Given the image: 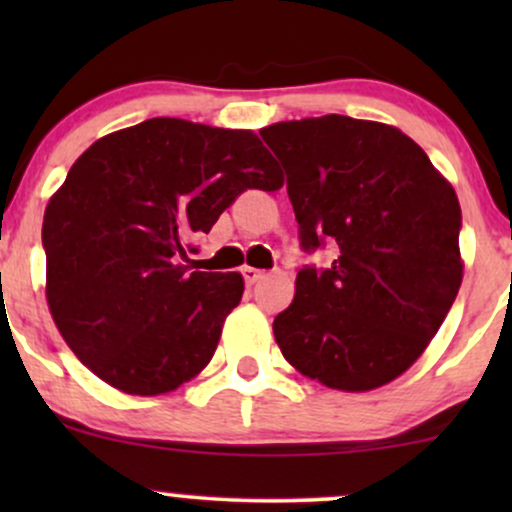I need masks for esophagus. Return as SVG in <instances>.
I'll use <instances>...</instances> for the list:
<instances>
[{
    "label": "esophagus",
    "mask_w": 512,
    "mask_h": 512,
    "mask_svg": "<svg viewBox=\"0 0 512 512\" xmlns=\"http://www.w3.org/2000/svg\"><path fill=\"white\" fill-rule=\"evenodd\" d=\"M243 276H245V284L252 286V284H257V281L262 279L264 272H262V269H255V267H243Z\"/></svg>",
    "instance_id": "obj_1"
}]
</instances>
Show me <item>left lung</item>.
I'll list each match as a JSON object with an SVG mask.
<instances>
[{"instance_id": "left-lung-1", "label": "left lung", "mask_w": 512, "mask_h": 512, "mask_svg": "<svg viewBox=\"0 0 512 512\" xmlns=\"http://www.w3.org/2000/svg\"><path fill=\"white\" fill-rule=\"evenodd\" d=\"M286 168L305 250L337 243L330 269L305 267L276 315L281 354L305 378L368 392L426 351L462 284L455 190L402 129L346 115L260 129Z\"/></svg>"}]
</instances>
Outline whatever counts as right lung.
Masks as SVG:
<instances>
[{"mask_svg": "<svg viewBox=\"0 0 512 512\" xmlns=\"http://www.w3.org/2000/svg\"><path fill=\"white\" fill-rule=\"evenodd\" d=\"M281 185L252 129L151 117L88 146L43 219L45 298L74 356L125 395L197 378L245 281L187 272L190 240L240 192Z\"/></svg>", "mask_w": 512, "mask_h": 512, "instance_id": "obj_1", "label": "right lung"}]
</instances>
